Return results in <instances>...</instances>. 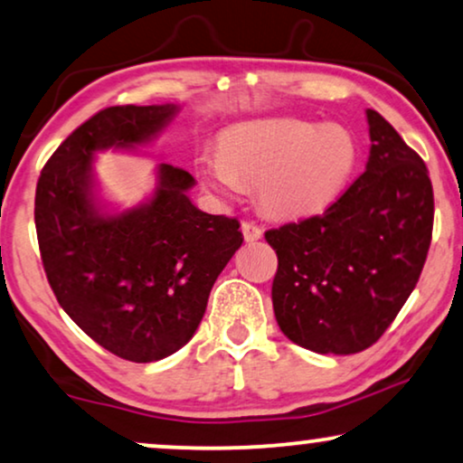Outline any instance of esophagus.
Masks as SVG:
<instances>
[{"label":"esophagus","instance_id":"1","mask_svg":"<svg viewBox=\"0 0 463 463\" xmlns=\"http://www.w3.org/2000/svg\"><path fill=\"white\" fill-rule=\"evenodd\" d=\"M241 231H243L245 241H258V239H262V234H264V231L260 229L256 222H247V220L241 224Z\"/></svg>","mask_w":463,"mask_h":463}]
</instances>
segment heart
Here are the masks:
<instances>
[{
	"label": "heart",
	"instance_id": "b5f03b06",
	"mask_svg": "<svg viewBox=\"0 0 463 463\" xmlns=\"http://www.w3.org/2000/svg\"><path fill=\"white\" fill-rule=\"evenodd\" d=\"M359 164V142L340 123L260 119L222 136L199 161L201 178L224 197L258 184L260 205L279 218L323 212L344 193Z\"/></svg>",
	"mask_w": 463,
	"mask_h": 463
}]
</instances>
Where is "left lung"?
Returning <instances> with one entry per match:
<instances>
[{"mask_svg":"<svg viewBox=\"0 0 463 463\" xmlns=\"http://www.w3.org/2000/svg\"><path fill=\"white\" fill-rule=\"evenodd\" d=\"M364 172L321 216L266 231L277 251L272 308L298 346L354 354L383 335L424 269L434 222L428 167L367 109Z\"/></svg>","mask_w":463,"mask_h":463,"instance_id":"obj_1","label":"left lung"}]
</instances>
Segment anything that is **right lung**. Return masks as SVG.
I'll return each instance as SVG.
<instances>
[{
  "label": "right lung",
  "instance_id": "1",
  "mask_svg": "<svg viewBox=\"0 0 463 463\" xmlns=\"http://www.w3.org/2000/svg\"><path fill=\"white\" fill-rule=\"evenodd\" d=\"M174 104L109 107L81 123L43 165L35 229L58 304L119 359L151 363L191 340L220 272L243 243L239 220L212 216L188 199L194 178L161 164L151 201L104 213L92 161L107 148L151 142Z\"/></svg>",
  "mask_w": 463,
  "mask_h": 463
}]
</instances>
